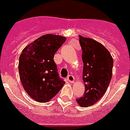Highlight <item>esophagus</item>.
<instances>
[{"label": "esophagus", "instance_id": "34e87169", "mask_svg": "<svg viewBox=\"0 0 130 130\" xmlns=\"http://www.w3.org/2000/svg\"><path fill=\"white\" fill-rule=\"evenodd\" d=\"M67 80H68L70 83H73V82H74V77H73L72 75H68V77H67Z\"/></svg>", "mask_w": 130, "mask_h": 130}]
</instances>
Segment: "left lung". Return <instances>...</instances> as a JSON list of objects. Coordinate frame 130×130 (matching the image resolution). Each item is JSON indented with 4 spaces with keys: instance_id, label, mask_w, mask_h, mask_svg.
<instances>
[{
    "instance_id": "8db88e82",
    "label": "left lung",
    "mask_w": 130,
    "mask_h": 130,
    "mask_svg": "<svg viewBox=\"0 0 130 130\" xmlns=\"http://www.w3.org/2000/svg\"><path fill=\"white\" fill-rule=\"evenodd\" d=\"M79 37L85 92L76 101L80 107H88L94 105L106 92L112 77L113 59L102 44L80 35Z\"/></svg>"
}]
</instances>
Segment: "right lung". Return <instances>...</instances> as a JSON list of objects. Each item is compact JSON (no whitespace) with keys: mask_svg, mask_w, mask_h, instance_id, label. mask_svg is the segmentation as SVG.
Returning a JSON list of instances; mask_svg holds the SVG:
<instances>
[{"mask_svg":"<svg viewBox=\"0 0 130 130\" xmlns=\"http://www.w3.org/2000/svg\"><path fill=\"white\" fill-rule=\"evenodd\" d=\"M66 38L46 34L28 44L19 60L21 84L31 99L40 103L48 102L65 84L59 78L54 55Z\"/></svg>","mask_w":130,"mask_h":130,"instance_id":"1","label":"right lung"}]
</instances>
